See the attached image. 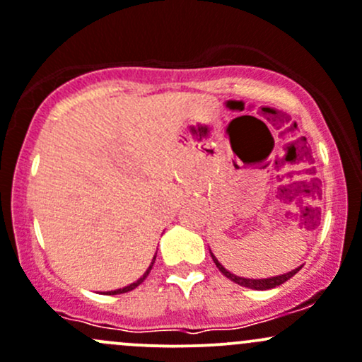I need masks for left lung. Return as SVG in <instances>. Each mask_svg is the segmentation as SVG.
Segmentation results:
<instances>
[{
    "mask_svg": "<svg viewBox=\"0 0 362 362\" xmlns=\"http://www.w3.org/2000/svg\"><path fill=\"white\" fill-rule=\"evenodd\" d=\"M210 255H211L213 262H215V265H216V267H218V271L222 272L223 276H226V277H229L230 281H234V283H235V284H239V286L250 288V290H271V288H276V286H279V284L286 283V281L290 279V277L295 276V274L298 272L300 269H302V265H300V267L293 269V271L286 272V274H279V276L264 277V279H250V277H241V276H235V274H232V272L227 271V269L223 267L222 264H220V262H218V258H216L215 255L211 253V250H210Z\"/></svg>",
    "mask_w": 362,
    "mask_h": 362,
    "instance_id": "1",
    "label": "left lung"
}]
</instances>
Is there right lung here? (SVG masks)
Returning a JSON list of instances; mask_svg holds the SVG:
<instances>
[{
    "mask_svg": "<svg viewBox=\"0 0 362 362\" xmlns=\"http://www.w3.org/2000/svg\"><path fill=\"white\" fill-rule=\"evenodd\" d=\"M158 255V253H156ZM156 255L154 257H152V262H151V265L149 267H147V271L142 274V277H139V279L135 281V283H132V284H128V286H124V288H119V290H114V291H107V295H121V293H127V291H132V290H135L136 286H139L140 283H144V279H146L147 276H149V272H151V269H152V265H154V260H156Z\"/></svg>",
    "mask_w": 362,
    "mask_h": 362,
    "instance_id": "right-lung-1",
    "label": "right lung"
}]
</instances>
